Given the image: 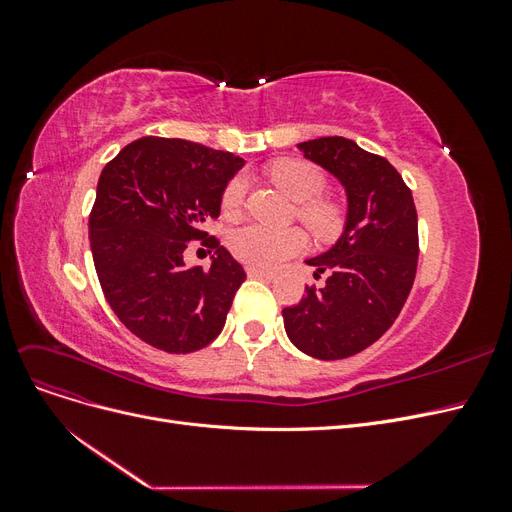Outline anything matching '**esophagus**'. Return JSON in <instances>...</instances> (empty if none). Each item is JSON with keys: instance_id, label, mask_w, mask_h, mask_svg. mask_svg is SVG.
<instances>
[{"instance_id": "1", "label": "esophagus", "mask_w": 512, "mask_h": 512, "mask_svg": "<svg viewBox=\"0 0 512 512\" xmlns=\"http://www.w3.org/2000/svg\"><path fill=\"white\" fill-rule=\"evenodd\" d=\"M247 275L256 277V280H265V282H273L275 280V273L267 271V269H254V267H250V269H247Z\"/></svg>"}]
</instances>
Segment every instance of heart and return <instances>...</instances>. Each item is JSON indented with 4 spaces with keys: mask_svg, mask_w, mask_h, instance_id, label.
<instances>
[{
    "mask_svg": "<svg viewBox=\"0 0 512 512\" xmlns=\"http://www.w3.org/2000/svg\"><path fill=\"white\" fill-rule=\"evenodd\" d=\"M273 181L292 198L301 203V220L312 228L318 237H331L342 222V213L329 200H312L324 190V175L314 164L301 160H284L271 168ZM247 181L235 175L224 188L222 211L228 218L237 215L245 198ZM230 252L245 265L258 269H273L284 260L301 254L307 247V237L301 228H269L262 224H245L230 232Z\"/></svg>",
    "mask_w": 512,
    "mask_h": 512,
    "instance_id": "heart-1",
    "label": "heart"
}]
</instances>
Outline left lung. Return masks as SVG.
Returning a JSON list of instances; mask_svg holds the SVG:
<instances>
[{
    "mask_svg": "<svg viewBox=\"0 0 512 512\" xmlns=\"http://www.w3.org/2000/svg\"><path fill=\"white\" fill-rule=\"evenodd\" d=\"M297 149L339 181L348 209L339 239L305 260L314 277L327 271V282L282 309L284 329L301 352L337 361L378 342L404 307L416 275V209L393 164L350 138L322 136Z\"/></svg>",
    "mask_w": 512,
    "mask_h": 512,
    "instance_id": "1",
    "label": "left lung"
}]
</instances>
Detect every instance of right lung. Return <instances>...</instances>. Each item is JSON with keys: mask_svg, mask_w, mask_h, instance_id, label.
Returning a JSON list of instances; mask_svg holds the SVG:
<instances>
[{"mask_svg": "<svg viewBox=\"0 0 512 512\" xmlns=\"http://www.w3.org/2000/svg\"><path fill=\"white\" fill-rule=\"evenodd\" d=\"M243 164L230 151L145 136L104 166L89 215L91 254L108 305L149 346L188 354L224 329L245 271L203 224L218 218ZM194 238L216 250L209 270L184 267Z\"/></svg>", "mask_w": 512, "mask_h": 512, "instance_id": "obj_1", "label": "right lung"}]
</instances>
